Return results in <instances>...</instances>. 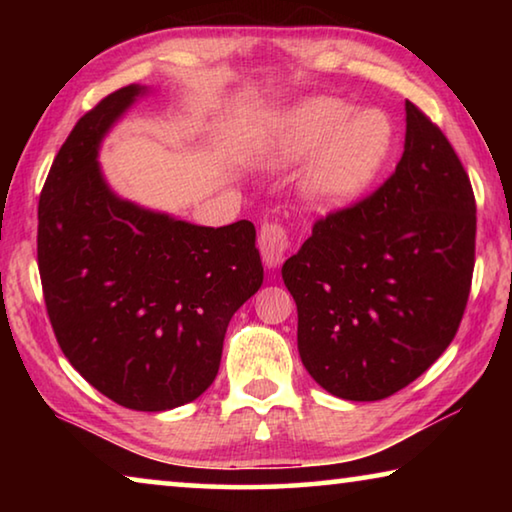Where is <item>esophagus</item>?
<instances>
[{
	"label": "esophagus",
	"mask_w": 512,
	"mask_h": 512,
	"mask_svg": "<svg viewBox=\"0 0 512 512\" xmlns=\"http://www.w3.org/2000/svg\"><path fill=\"white\" fill-rule=\"evenodd\" d=\"M289 239L287 230L277 223H264L259 230V250H262V259L268 268H277L284 262L287 255Z\"/></svg>",
	"instance_id": "1"
}]
</instances>
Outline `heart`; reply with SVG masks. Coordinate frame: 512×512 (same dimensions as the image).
Listing matches in <instances>:
<instances>
[{"instance_id": "b5f03b06", "label": "heart", "mask_w": 512, "mask_h": 512, "mask_svg": "<svg viewBox=\"0 0 512 512\" xmlns=\"http://www.w3.org/2000/svg\"><path fill=\"white\" fill-rule=\"evenodd\" d=\"M393 137V124L384 112H352L350 103L320 97L302 101L273 121L264 160L293 164L316 151L302 176V196L314 207H341L379 176Z\"/></svg>"}]
</instances>
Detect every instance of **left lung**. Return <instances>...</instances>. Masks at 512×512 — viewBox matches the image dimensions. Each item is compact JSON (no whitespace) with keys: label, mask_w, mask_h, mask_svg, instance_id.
Segmentation results:
<instances>
[{"label":"left lung","mask_w":512,"mask_h":512,"mask_svg":"<svg viewBox=\"0 0 512 512\" xmlns=\"http://www.w3.org/2000/svg\"><path fill=\"white\" fill-rule=\"evenodd\" d=\"M404 153L366 201L320 219L282 266L318 386L375 402L452 343L470 296L476 205L452 144L411 101Z\"/></svg>","instance_id":"1"}]
</instances>
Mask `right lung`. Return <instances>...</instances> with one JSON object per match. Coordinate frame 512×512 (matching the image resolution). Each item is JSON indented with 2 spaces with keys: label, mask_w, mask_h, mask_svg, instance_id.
<instances>
[{
  "label": "right lung",
  "mask_w": 512,
  "mask_h": 512,
  "mask_svg": "<svg viewBox=\"0 0 512 512\" xmlns=\"http://www.w3.org/2000/svg\"><path fill=\"white\" fill-rule=\"evenodd\" d=\"M146 94H108L60 146L38 205V268L69 363L126 409L169 411L210 388L264 268L250 221L207 228L112 192L101 142Z\"/></svg>",
  "instance_id": "right-lung-1"
}]
</instances>
